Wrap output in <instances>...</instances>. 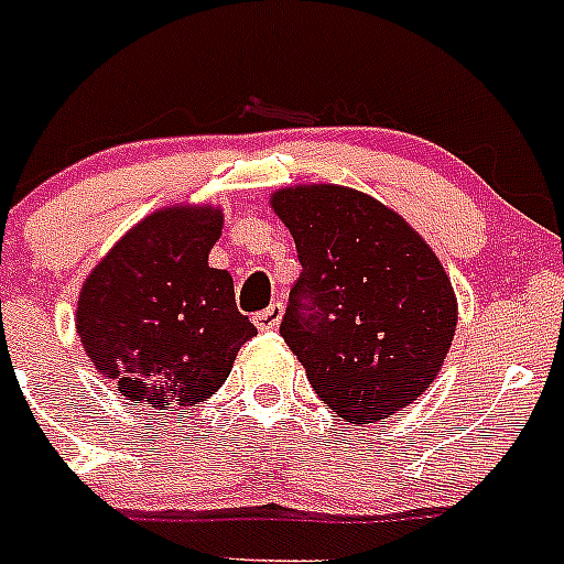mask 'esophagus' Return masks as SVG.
Instances as JSON below:
<instances>
[{
	"label": "esophagus",
	"mask_w": 564,
	"mask_h": 564,
	"mask_svg": "<svg viewBox=\"0 0 564 564\" xmlns=\"http://www.w3.org/2000/svg\"><path fill=\"white\" fill-rule=\"evenodd\" d=\"M282 313H285V307H282L279 302L271 304V307H265L262 313H257L254 316L257 329H262V333H265V329H276L279 322H282Z\"/></svg>",
	"instance_id": "34e87169"
}]
</instances>
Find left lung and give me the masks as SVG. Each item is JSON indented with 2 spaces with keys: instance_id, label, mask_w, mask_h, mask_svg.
<instances>
[{
  "instance_id": "1",
  "label": "left lung",
  "mask_w": 564,
  "mask_h": 564,
  "mask_svg": "<svg viewBox=\"0 0 564 564\" xmlns=\"http://www.w3.org/2000/svg\"><path fill=\"white\" fill-rule=\"evenodd\" d=\"M271 206L302 262L279 333L340 420H389L447 358L458 322L451 276L397 212L358 189L302 184Z\"/></svg>"
}]
</instances>
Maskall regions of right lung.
Returning a JSON list of instances; mask_svg holds the SVG:
<instances>
[{
  "instance_id": "obj_1",
  "label": "right lung",
  "mask_w": 564,
  "mask_h": 564,
  "mask_svg": "<svg viewBox=\"0 0 564 564\" xmlns=\"http://www.w3.org/2000/svg\"><path fill=\"white\" fill-rule=\"evenodd\" d=\"M224 229L218 206H170L133 226L83 282V349L126 400L181 411L209 400L257 327L235 282L209 268Z\"/></svg>"
}]
</instances>
